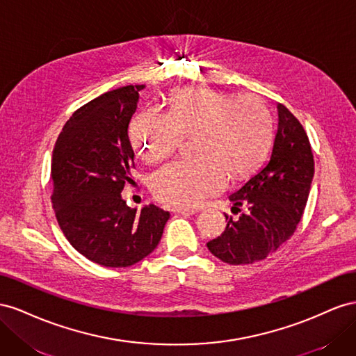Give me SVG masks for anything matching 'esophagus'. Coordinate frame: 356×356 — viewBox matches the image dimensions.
<instances>
[{
    "mask_svg": "<svg viewBox=\"0 0 356 356\" xmlns=\"http://www.w3.org/2000/svg\"><path fill=\"white\" fill-rule=\"evenodd\" d=\"M172 211L181 213V215H194V213L198 211V209H194V207H172Z\"/></svg>",
    "mask_w": 356,
    "mask_h": 356,
    "instance_id": "obj_1",
    "label": "esophagus"
}]
</instances>
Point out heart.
Instances as JSON below:
<instances>
[{
	"label": "heart",
	"instance_id": "b5f03b06",
	"mask_svg": "<svg viewBox=\"0 0 356 356\" xmlns=\"http://www.w3.org/2000/svg\"><path fill=\"white\" fill-rule=\"evenodd\" d=\"M185 136H195L198 158L162 167L150 188L161 201L192 207L223 189L227 175L240 179L261 165L274 138V119L257 95L184 88L170 95L167 113L145 108L129 125L131 143L146 162L170 156Z\"/></svg>",
	"mask_w": 356,
	"mask_h": 356
}]
</instances>
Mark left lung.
<instances>
[{"label":"left lung","instance_id":"obj_1","mask_svg":"<svg viewBox=\"0 0 356 356\" xmlns=\"http://www.w3.org/2000/svg\"><path fill=\"white\" fill-rule=\"evenodd\" d=\"M279 125L270 161L234 194L225 231L207 243L209 250L231 266L266 259L291 238L306 209L314 161L309 137L300 120L277 104Z\"/></svg>","mask_w":356,"mask_h":356}]
</instances>
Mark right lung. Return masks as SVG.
Masks as SVG:
<instances>
[{
	"label": "right lung",
	"instance_id": "1",
	"mask_svg": "<svg viewBox=\"0 0 356 356\" xmlns=\"http://www.w3.org/2000/svg\"><path fill=\"white\" fill-rule=\"evenodd\" d=\"M128 85L74 111L52 155V204L64 236L79 253L104 267H129L158 246L170 213L155 204L140 211L120 192L133 184L128 137L138 92Z\"/></svg>",
	"mask_w": 356,
	"mask_h": 356
}]
</instances>
